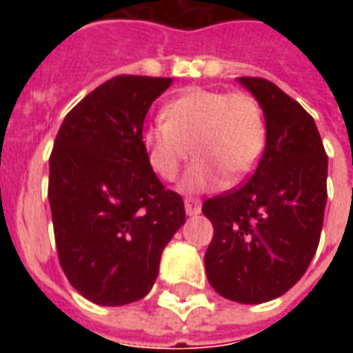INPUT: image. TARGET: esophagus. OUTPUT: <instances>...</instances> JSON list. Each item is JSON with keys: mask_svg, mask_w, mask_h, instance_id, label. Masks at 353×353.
I'll use <instances>...</instances> for the list:
<instances>
[{"mask_svg": "<svg viewBox=\"0 0 353 353\" xmlns=\"http://www.w3.org/2000/svg\"><path fill=\"white\" fill-rule=\"evenodd\" d=\"M200 210H202L200 199H192V196L185 199V212H187V215H199Z\"/></svg>", "mask_w": 353, "mask_h": 353, "instance_id": "esophagus-1", "label": "esophagus"}]
</instances>
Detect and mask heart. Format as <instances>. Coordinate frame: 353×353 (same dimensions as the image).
Here are the masks:
<instances>
[{
  "label": "heart",
  "mask_w": 353,
  "mask_h": 353,
  "mask_svg": "<svg viewBox=\"0 0 353 353\" xmlns=\"http://www.w3.org/2000/svg\"><path fill=\"white\" fill-rule=\"evenodd\" d=\"M162 119L141 132L147 161L172 181L194 151L199 157L183 179L187 191L215 189L225 174L244 177L265 151V113L248 92L189 88L162 108Z\"/></svg>",
  "instance_id": "heart-1"
}]
</instances>
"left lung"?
Returning <instances> with one entry per match:
<instances>
[{"instance_id": "left-lung-1", "label": "left lung", "mask_w": 353, "mask_h": 353, "mask_svg": "<svg viewBox=\"0 0 353 353\" xmlns=\"http://www.w3.org/2000/svg\"><path fill=\"white\" fill-rule=\"evenodd\" d=\"M259 101L266 145L248 183L208 199L214 225L208 280L225 299L261 304L303 278L318 250L327 204V154L303 105L261 77H238Z\"/></svg>"}]
</instances>
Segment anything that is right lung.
I'll return each instance as SVG.
<instances>
[{
  "mask_svg": "<svg viewBox=\"0 0 353 353\" xmlns=\"http://www.w3.org/2000/svg\"><path fill=\"white\" fill-rule=\"evenodd\" d=\"M170 77L119 75L65 115L49 159V204L60 266L81 295L123 306L151 291L162 250L185 223L141 143Z\"/></svg>",
  "mask_w": 353,
  "mask_h": 353,
  "instance_id": "1",
  "label": "right lung"
}]
</instances>
